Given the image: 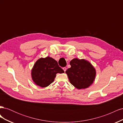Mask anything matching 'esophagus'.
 Segmentation results:
<instances>
[{
  "mask_svg": "<svg viewBox=\"0 0 123 123\" xmlns=\"http://www.w3.org/2000/svg\"><path fill=\"white\" fill-rule=\"evenodd\" d=\"M63 70H64V71L65 72H66V71L67 70V68L66 67H64V68H63Z\"/></svg>",
  "mask_w": 123,
  "mask_h": 123,
  "instance_id": "obj_1",
  "label": "esophagus"
}]
</instances>
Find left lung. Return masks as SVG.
Returning <instances> with one entry per match:
<instances>
[{
	"label": "left lung",
	"instance_id": "1",
	"mask_svg": "<svg viewBox=\"0 0 123 123\" xmlns=\"http://www.w3.org/2000/svg\"><path fill=\"white\" fill-rule=\"evenodd\" d=\"M71 68L66 70L70 83L76 88L85 89L93 83L96 72L90 62L85 59L74 58L70 62Z\"/></svg>",
	"mask_w": 123,
	"mask_h": 123
}]
</instances>
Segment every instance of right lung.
I'll use <instances>...</instances> for the list:
<instances>
[{
    "instance_id": "1",
    "label": "right lung",
    "mask_w": 123,
    "mask_h": 123,
    "mask_svg": "<svg viewBox=\"0 0 123 123\" xmlns=\"http://www.w3.org/2000/svg\"><path fill=\"white\" fill-rule=\"evenodd\" d=\"M57 73H64L53 58L47 57L40 58L37 61L32 70L33 80L41 87H46L54 81Z\"/></svg>"
}]
</instances>
